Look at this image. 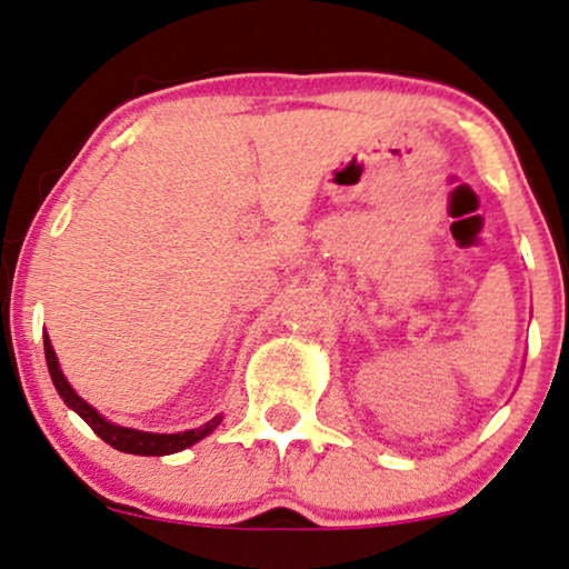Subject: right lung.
<instances>
[{"instance_id": "1", "label": "right lung", "mask_w": 569, "mask_h": 569, "mask_svg": "<svg viewBox=\"0 0 569 569\" xmlns=\"http://www.w3.org/2000/svg\"><path fill=\"white\" fill-rule=\"evenodd\" d=\"M44 355H47V368H49V376H52V383L57 388V393H60L62 401L68 407H73L78 415L83 417L86 422H89V428L102 438L104 443H110L112 449L118 451H126V455H141V457H162V455H176V451L181 449H189L191 443H197L204 438L207 433H212L214 428L220 426L222 417H212L210 422H204V426L197 428V430H186V433H141V430H131V428H120V426H112V422H107L104 417L97 415V409L86 405V401L78 397V393L70 388L68 380H64L60 365H57V357H54V349L52 343H49V336L44 333Z\"/></svg>"}]
</instances>
